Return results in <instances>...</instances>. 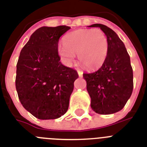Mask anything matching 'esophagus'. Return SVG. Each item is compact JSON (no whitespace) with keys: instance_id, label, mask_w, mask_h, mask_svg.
<instances>
[{"instance_id":"1","label":"esophagus","mask_w":147,"mask_h":147,"mask_svg":"<svg viewBox=\"0 0 147 147\" xmlns=\"http://www.w3.org/2000/svg\"><path fill=\"white\" fill-rule=\"evenodd\" d=\"M78 76H79L80 78H81L83 76V72H82V71H81V70H78Z\"/></svg>"}]
</instances>
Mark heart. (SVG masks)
I'll return each instance as SVG.
<instances>
[{"instance_id":"obj_1","label":"heart","mask_w":147,"mask_h":147,"mask_svg":"<svg viewBox=\"0 0 147 147\" xmlns=\"http://www.w3.org/2000/svg\"><path fill=\"white\" fill-rule=\"evenodd\" d=\"M109 44L100 29H78L65 36L63 45L57 48V54L64 65L71 66L76 55L86 69L95 70L103 65L108 54Z\"/></svg>"}]
</instances>
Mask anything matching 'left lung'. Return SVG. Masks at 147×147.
I'll list each match as a JSON object with an SVG mask.
<instances>
[{
    "label": "left lung",
    "mask_w": 147,
    "mask_h": 147,
    "mask_svg": "<svg viewBox=\"0 0 147 147\" xmlns=\"http://www.w3.org/2000/svg\"><path fill=\"white\" fill-rule=\"evenodd\" d=\"M89 28H99L108 38V57L99 69L84 73L87 90L91 98L93 111L99 114H111L121 111L133 90V71L130 57L125 45L113 30L102 24Z\"/></svg>",
    "instance_id": "1"
}]
</instances>
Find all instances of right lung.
<instances>
[{
	"label": "right lung",
	"mask_w": 147,
	"mask_h": 147,
	"mask_svg": "<svg viewBox=\"0 0 147 147\" xmlns=\"http://www.w3.org/2000/svg\"><path fill=\"white\" fill-rule=\"evenodd\" d=\"M70 27H42L22 49L16 66V87L22 106L39 119L66 113L77 71L60 62L59 39Z\"/></svg>",
	"instance_id": "1"
}]
</instances>
